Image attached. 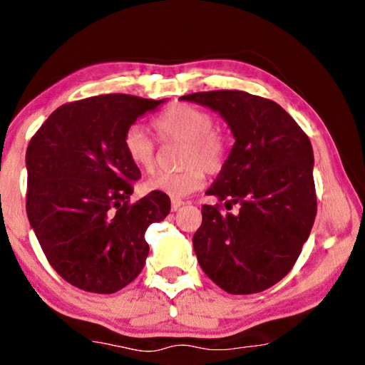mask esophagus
Instances as JSON below:
<instances>
[{"mask_svg": "<svg viewBox=\"0 0 365 365\" xmlns=\"http://www.w3.org/2000/svg\"><path fill=\"white\" fill-rule=\"evenodd\" d=\"M185 205V202L182 201V200H172V205H170V209H172V211H178V209H180L182 206Z\"/></svg>", "mask_w": 365, "mask_h": 365, "instance_id": "obj_1", "label": "esophagus"}]
</instances>
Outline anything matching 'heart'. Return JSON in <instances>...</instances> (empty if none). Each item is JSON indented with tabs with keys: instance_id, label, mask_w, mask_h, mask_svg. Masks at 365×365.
<instances>
[{
	"instance_id": "heart-1",
	"label": "heart",
	"mask_w": 365,
	"mask_h": 365,
	"mask_svg": "<svg viewBox=\"0 0 365 365\" xmlns=\"http://www.w3.org/2000/svg\"><path fill=\"white\" fill-rule=\"evenodd\" d=\"M154 130L163 141H182L180 172H159L146 178L143 188L180 200L200 190L205 172L217 174L224 168L227 143L224 135L215 130L214 115L193 104L180 103L164 110L153 122ZM123 151L138 169L150 172L156 164V145L140 125H132L123 135Z\"/></svg>"
}]
</instances>
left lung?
Here are the masks:
<instances>
[{
	"mask_svg": "<svg viewBox=\"0 0 365 365\" xmlns=\"http://www.w3.org/2000/svg\"><path fill=\"white\" fill-rule=\"evenodd\" d=\"M180 100L219 113L235 138L206 193L240 211L201 207L193 237L197 262L227 293L264 292L292 270L316 219L311 141L282 106L246 91H201Z\"/></svg>",
	"mask_w": 365,
	"mask_h": 365,
	"instance_id": "obj_1",
	"label": "left lung"
}]
</instances>
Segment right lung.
Listing matches in <instances>:
<instances>
[{"label": "right lung", "mask_w": 365, "mask_h": 365, "mask_svg": "<svg viewBox=\"0 0 365 365\" xmlns=\"http://www.w3.org/2000/svg\"><path fill=\"white\" fill-rule=\"evenodd\" d=\"M164 101L115 93L67 103L30 140L29 222L48 262L73 287L115 293L143 269L145 232L165 219L170 200L150 193L128 202L141 174L123 135Z\"/></svg>", "instance_id": "add662e5"}]
</instances>
